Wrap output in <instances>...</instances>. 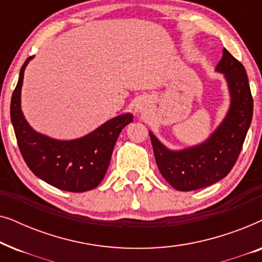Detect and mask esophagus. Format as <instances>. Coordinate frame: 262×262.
Returning a JSON list of instances; mask_svg holds the SVG:
<instances>
[{
  "label": "esophagus",
  "mask_w": 262,
  "mask_h": 262,
  "mask_svg": "<svg viewBox=\"0 0 262 262\" xmlns=\"http://www.w3.org/2000/svg\"><path fill=\"white\" fill-rule=\"evenodd\" d=\"M152 101L149 96H142L136 103V112L142 113V114H149L151 112Z\"/></svg>",
  "instance_id": "obj_1"
}]
</instances>
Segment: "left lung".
I'll return each instance as SVG.
<instances>
[{"instance_id": "left-lung-1", "label": "left lung", "mask_w": 262, "mask_h": 262, "mask_svg": "<svg viewBox=\"0 0 262 262\" xmlns=\"http://www.w3.org/2000/svg\"><path fill=\"white\" fill-rule=\"evenodd\" d=\"M216 70L224 74L230 108L217 130L202 144L180 151L167 149L149 131L157 167L170 186L182 192L204 188L230 173L253 118V98L245 67L227 49Z\"/></svg>"}]
</instances>
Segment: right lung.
Returning a JSON list of instances; mask_svg holds the SVG:
<instances>
[{
  "mask_svg": "<svg viewBox=\"0 0 262 262\" xmlns=\"http://www.w3.org/2000/svg\"><path fill=\"white\" fill-rule=\"evenodd\" d=\"M31 58L21 67L10 102V119L21 155L33 174L53 187L75 193L95 188L105 177L119 134L134 117L131 113L121 114L73 141H58L38 134L21 111L24 71Z\"/></svg>",
  "mask_w": 262,
  "mask_h": 262,
  "instance_id": "1",
  "label": "right lung"
}]
</instances>
